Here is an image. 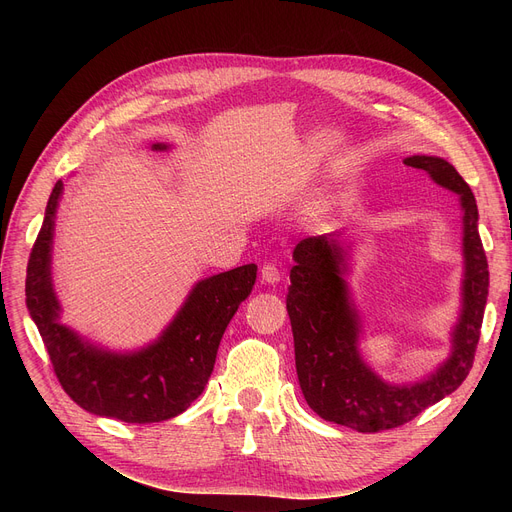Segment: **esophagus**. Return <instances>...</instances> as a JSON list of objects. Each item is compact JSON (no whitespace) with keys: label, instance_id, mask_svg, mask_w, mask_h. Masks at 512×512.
Instances as JSON below:
<instances>
[{"label":"esophagus","instance_id":"esophagus-1","mask_svg":"<svg viewBox=\"0 0 512 512\" xmlns=\"http://www.w3.org/2000/svg\"><path fill=\"white\" fill-rule=\"evenodd\" d=\"M280 278H282V272H280L278 265L265 263V265L261 267V282H265V284H278Z\"/></svg>","mask_w":512,"mask_h":512}]
</instances>
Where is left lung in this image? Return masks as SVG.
Listing matches in <instances>:
<instances>
[{
    "label": "left lung",
    "mask_w": 512,
    "mask_h": 512,
    "mask_svg": "<svg viewBox=\"0 0 512 512\" xmlns=\"http://www.w3.org/2000/svg\"><path fill=\"white\" fill-rule=\"evenodd\" d=\"M405 164L459 195L463 209V305L452 330L450 357L425 380L388 384L359 353L361 317L344 280L348 251L338 234L303 238L294 247L286 309L294 361L307 405L326 421L375 434L415 419L459 388L473 367L490 272L477 230V203L469 184L442 157L411 155Z\"/></svg>",
    "instance_id": "8db88e82"
}]
</instances>
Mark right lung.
Masks as SVG:
<instances>
[{"label":"right lung","instance_id":"obj_1","mask_svg":"<svg viewBox=\"0 0 512 512\" xmlns=\"http://www.w3.org/2000/svg\"><path fill=\"white\" fill-rule=\"evenodd\" d=\"M155 151L168 145L155 143ZM62 180L47 201L43 226L26 267V307L47 348L64 392L85 411L126 423L166 421L191 407L205 390L220 340L257 278V265L195 284L161 336L134 353H112L60 324L51 282V245Z\"/></svg>","mask_w":512,"mask_h":512}]
</instances>
